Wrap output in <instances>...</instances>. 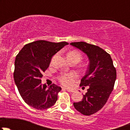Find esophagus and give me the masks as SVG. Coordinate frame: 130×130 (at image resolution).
I'll use <instances>...</instances> for the list:
<instances>
[{
    "mask_svg": "<svg viewBox=\"0 0 130 130\" xmlns=\"http://www.w3.org/2000/svg\"><path fill=\"white\" fill-rule=\"evenodd\" d=\"M63 89H65L67 90V91L69 92H74L75 90H73V89H63Z\"/></svg>",
    "mask_w": 130,
    "mask_h": 130,
    "instance_id": "1",
    "label": "esophagus"
}]
</instances>
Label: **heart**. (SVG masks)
<instances>
[{
  "instance_id": "1",
  "label": "heart",
  "mask_w": 130,
  "mask_h": 130,
  "mask_svg": "<svg viewBox=\"0 0 130 130\" xmlns=\"http://www.w3.org/2000/svg\"><path fill=\"white\" fill-rule=\"evenodd\" d=\"M67 57V58L77 60L78 62L81 59L80 53L78 51L76 50H73L69 52ZM75 78L76 75L73 73H63V74L60 75L58 77V80L60 83L63 86H67V87L71 86Z\"/></svg>"
}]
</instances>
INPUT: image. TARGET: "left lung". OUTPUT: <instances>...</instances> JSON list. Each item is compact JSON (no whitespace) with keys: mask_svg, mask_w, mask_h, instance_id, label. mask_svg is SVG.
<instances>
[{"mask_svg":"<svg viewBox=\"0 0 130 130\" xmlns=\"http://www.w3.org/2000/svg\"><path fill=\"white\" fill-rule=\"evenodd\" d=\"M70 45L84 52L89 61L80 84L88 86L87 92L83 95L81 101L73 103L75 109L82 115L89 116L105 105L115 86L116 69L110 55L100 47L86 42H74Z\"/></svg>","mask_w":130,"mask_h":130,"instance_id":"left-lung-1","label":"left lung"}]
</instances>
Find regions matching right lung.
Instances as JSON below:
<instances>
[{"label":"right lung","mask_w":130,"mask_h":130,"mask_svg":"<svg viewBox=\"0 0 130 130\" xmlns=\"http://www.w3.org/2000/svg\"><path fill=\"white\" fill-rule=\"evenodd\" d=\"M67 42L52 43L38 40L24 46L15 57L14 79L21 96L29 106L46 109L55 104L61 88L53 84L47 87L41 78L49 67L51 59Z\"/></svg>","instance_id":"right-lung-1"}]
</instances>
